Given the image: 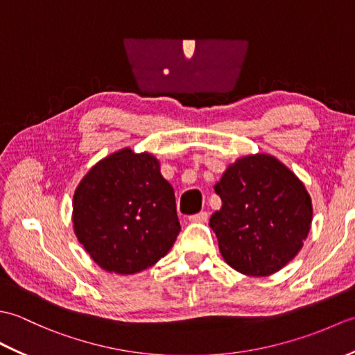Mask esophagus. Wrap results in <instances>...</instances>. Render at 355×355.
<instances>
[{"instance_id":"obj_1","label":"esophagus","mask_w":355,"mask_h":355,"mask_svg":"<svg viewBox=\"0 0 355 355\" xmlns=\"http://www.w3.org/2000/svg\"><path fill=\"white\" fill-rule=\"evenodd\" d=\"M189 220H191L192 223H207V220H209V214H207V212L195 214V215L189 216Z\"/></svg>"}]
</instances>
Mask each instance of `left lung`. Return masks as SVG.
<instances>
[{"label": "left lung", "instance_id": "1", "mask_svg": "<svg viewBox=\"0 0 355 355\" xmlns=\"http://www.w3.org/2000/svg\"><path fill=\"white\" fill-rule=\"evenodd\" d=\"M215 192L223 206L209 225L232 268L247 276H270L302 248L311 229V198L304 183L273 155L238 158Z\"/></svg>", "mask_w": 355, "mask_h": 355}]
</instances>
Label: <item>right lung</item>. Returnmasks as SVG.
Wrapping results in <instances>:
<instances>
[{
  "label": "right lung",
  "instance_id": "obj_1",
  "mask_svg": "<svg viewBox=\"0 0 355 355\" xmlns=\"http://www.w3.org/2000/svg\"><path fill=\"white\" fill-rule=\"evenodd\" d=\"M73 224L97 266L117 275L154 266L182 230L175 193L160 163L130 148L96 163L82 178L73 197Z\"/></svg>",
  "mask_w": 355,
  "mask_h": 355
}]
</instances>
